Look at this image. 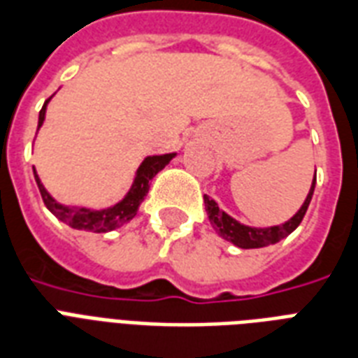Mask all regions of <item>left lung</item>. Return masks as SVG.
I'll return each mask as SVG.
<instances>
[{"mask_svg": "<svg viewBox=\"0 0 358 358\" xmlns=\"http://www.w3.org/2000/svg\"><path fill=\"white\" fill-rule=\"evenodd\" d=\"M315 177H313V182H311L310 194L306 198V201L302 203V208L298 209V213L289 219L283 224L279 227H270V228H251L241 224L236 219H232L230 215H227L222 209H219L217 201L211 200L209 196H203V203H206V211H208L209 222L211 227L215 228V232L219 234L220 238H224L227 241H232L234 245L241 247V249H259V247L273 245L278 243L283 238H287L289 234L294 232L298 228V224L302 222L303 215L308 211V206H310L311 196H313V190H315Z\"/></svg>", "mask_w": 358, "mask_h": 358, "instance_id": "obj_1", "label": "left lung"}]
</instances>
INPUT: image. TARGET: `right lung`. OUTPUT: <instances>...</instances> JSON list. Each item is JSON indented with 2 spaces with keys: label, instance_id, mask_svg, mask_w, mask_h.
Returning <instances> with one entry per match:
<instances>
[{
  "label": "right lung",
  "instance_id": "add662e5",
  "mask_svg": "<svg viewBox=\"0 0 358 358\" xmlns=\"http://www.w3.org/2000/svg\"><path fill=\"white\" fill-rule=\"evenodd\" d=\"M50 99V98H48ZM48 99L45 101V106L39 111V124L37 128H41L43 120H45V111H47ZM176 157L173 152L171 155H160V157H147L141 162L138 169V176L134 179V185H131L130 192L126 194V198L122 201H118L117 206H113L109 209H101V211H92V209L87 208H67V206H62L58 201L48 194L45 187L39 181L36 169H34V176H36V182L39 187V192H41V198L45 201V206L50 213L58 217L62 222H66L75 230H88V232L103 234L109 232V230H115V228L122 227L124 222H128L130 219L136 217L138 213L141 201L149 192V185L152 181V177L157 176L158 171L166 166V164Z\"/></svg>",
  "mask_w": 358,
  "mask_h": 358
}]
</instances>
